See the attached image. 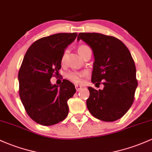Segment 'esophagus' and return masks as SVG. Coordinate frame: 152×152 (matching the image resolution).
<instances>
[{
	"mask_svg": "<svg viewBox=\"0 0 152 152\" xmlns=\"http://www.w3.org/2000/svg\"><path fill=\"white\" fill-rule=\"evenodd\" d=\"M82 86H79V85H76L75 86V88H76V91H80L81 89H82Z\"/></svg>",
	"mask_w": 152,
	"mask_h": 152,
	"instance_id": "34e87169",
	"label": "esophagus"
}]
</instances>
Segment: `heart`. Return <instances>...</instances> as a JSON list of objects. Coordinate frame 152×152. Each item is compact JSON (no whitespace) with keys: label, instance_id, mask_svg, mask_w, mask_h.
<instances>
[{"label":"heart","instance_id":"heart-1","mask_svg":"<svg viewBox=\"0 0 152 152\" xmlns=\"http://www.w3.org/2000/svg\"><path fill=\"white\" fill-rule=\"evenodd\" d=\"M89 48V47H88L87 45H82L78 48V53L80 55L81 53L84 51L85 50ZM66 53H67V50H65L63 53L62 56H61V62H64L65 60V57H66ZM87 72L85 71L83 72H69L66 74V77L70 81H72V83H76V84H78V83H81V80L84 76L86 75Z\"/></svg>","mask_w":152,"mask_h":152}]
</instances>
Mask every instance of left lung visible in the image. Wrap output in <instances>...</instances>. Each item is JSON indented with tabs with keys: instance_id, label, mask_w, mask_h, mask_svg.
I'll return each mask as SVG.
<instances>
[{
	"instance_id": "left-lung-1",
	"label": "left lung",
	"mask_w": 152,
	"mask_h": 152,
	"mask_svg": "<svg viewBox=\"0 0 152 152\" xmlns=\"http://www.w3.org/2000/svg\"><path fill=\"white\" fill-rule=\"evenodd\" d=\"M83 40L91 48L94 56L91 82L104 85L99 91L88 87L86 104L94 117L105 122L120 119L134 101L138 86L136 69L130 52L121 40L100 33L80 32Z\"/></svg>"
}]
</instances>
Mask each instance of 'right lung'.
I'll return each mask as SVG.
<instances>
[{
	"mask_svg": "<svg viewBox=\"0 0 152 152\" xmlns=\"http://www.w3.org/2000/svg\"><path fill=\"white\" fill-rule=\"evenodd\" d=\"M77 34L57 33L34 42L26 52L19 69V96L27 115L40 125L49 126L64 120L69 113L68 99L75 94L74 85L64 80L52 85L58 74L61 56Z\"/></svg>",
	"mask_w": 152,
	"mask_h": 152,
	"instance_id": "1",
	"label": "right lung"
}]
</instances>
